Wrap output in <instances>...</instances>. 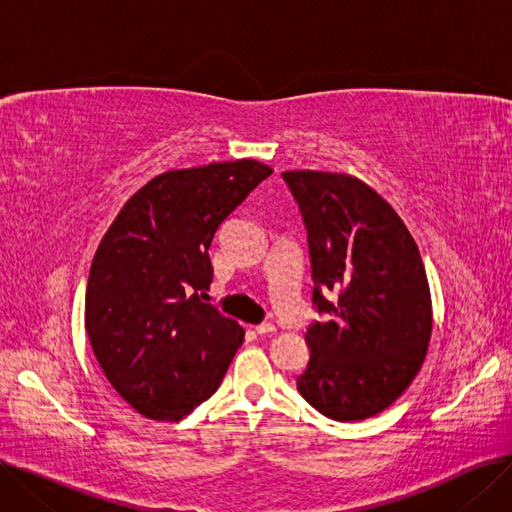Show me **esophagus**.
<instances>
[{"instance_id": "esophagus-1", "label": "esophagus", "mask_w": 512, "mask_h": 512, "mask_svg": "<svg viewBox=\"0 0 512 512\" xmlns=\"http://www.w3.org/2000/svg\"><path fill=\"white\" fill-rule=\"evenodd\" d=\"M255 332H257L259 336H265V334L276 332V328H274V324H259V326H255Z\"/></svg>"}]
</instances>
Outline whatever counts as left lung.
Masks as SVG:
<instances>
[{"mask_svg":"<svg viewBox=\"0 0 512 512\" xmlns=\"http://www.w3.org/2000/svg\"><path fill=\"white\" fill-rule=\"evenodd\" d=\"M307 230L313 305L301 396L334 421L382 413L409 388L432 336L419 249L398 213L359 178L282 174ZM328 289L337 292L330 302Z\"/></svg>","mask_w":512,"mask_h":512,"instance_id":"obj_1","label":"left lung"}]
</instances>
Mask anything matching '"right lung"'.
<instances>
[{"label": "right lung", "mask_w": 512, "mask_h": 512, "mask_svg": "<svg viewBox=\"0 0 512 512\" xmlns=\"http://www.w3.org/2000/svg\"><path fill=\"white\" fill-rule=\"evenodd\" d=\"M270 174L255 159L164 172L99 242L85 328L105 378L141 415L182 419L222 384L245 330L203 301L213 280L207 251Z\"/></svg>", "instance_id": "add662e5"}]
</instances>
